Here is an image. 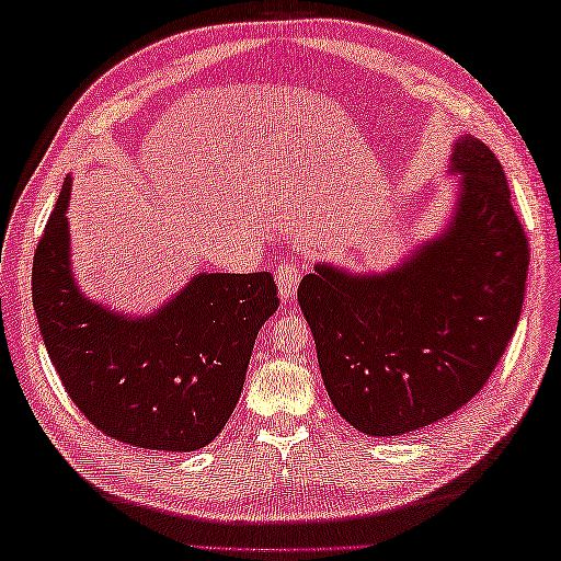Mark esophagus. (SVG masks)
Segmentation results:
<instances>
[{"label":"esophagus","instance_id":"34e87169","mask_svg":"<svg viewBox=\"0 0 561 561\" xmlns=\"http://www.w3.org/2000/svg\"><path fill=\"white\" fill-rule=\"evenodd\" d=\"M274 279H277V287H279V296L284 301H289L291 296L299 289V282H301V267L296 260H284L274 270Z\"/></svg>","mask_w":561,"mask_h":561}]
</instances>
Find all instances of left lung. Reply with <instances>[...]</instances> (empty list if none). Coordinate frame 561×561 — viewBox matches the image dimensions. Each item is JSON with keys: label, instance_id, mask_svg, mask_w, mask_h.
Here are the masks:
<instances>
[{"label": "left lung", "instance_id": "8db88e82", "mask_svg": "<svg viewBox=\"0 0 561 561\" xmlns=\"http://www.w3.org/2000/svg\"><path fill=\"white\" fill-rule=\"evenodd\" d=\"M453 224L380 277L316 265L299 284L320 376L335 410L368 436H400L470 402L518 325L528 236L502 163L460 137Z\"/></svg>", "mask_w": 561, "mask_h": 561}]
</instances>
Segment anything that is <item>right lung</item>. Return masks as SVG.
Instances as JSON below:
<instances>
[{
	"mask_svg": "<svg viewBox=\"0 0 561 561\" xmlns=\"http://www.w3.org/2000/svg\"><path fill=\"white\" fill-rule=\"evenodd\" d=\"M67 178L33 257V308L79 412L123 444L197 450L241 398L260 328L277 311L270 272L199 274L151 318L83 299L69 274Z\"/></svg>",
	"mask_w": 561,
	"mask_h": 561,
	"instance_id": "obj_1",
	"label": "right lung"
}]
</instances>
